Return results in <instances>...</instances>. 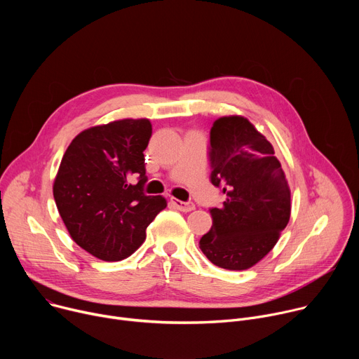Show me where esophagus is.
I'll list each match as a JSON object with an SVG mask.
<instances>
[{
	"label": "esophagus",
	"mask_w": 359,
	"mask_h": 359,
	"mask_svg": "<svg viewBox=\"0 0 359 359\" xmlns=\"http://www.w3.org/2000/svg\"><path fill=\"white\" fill-rule=\"evenodd\" d=\"M170 201H172L173 206H175L177 210H180V212L187 213V212L194 210V203H193V201H180V200L173 198V197L170 198Z\"/></svg>",
	"instance_id": "esophagus-1"
}]
</instances>
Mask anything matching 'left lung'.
Masks as SVG:
<instances>
[{"label": "left lung", "mask_w": 359, "mask_h": 359, "mask_svg": "<svg viewBox=\"0 0 359 359\" xmlns=\"http://www.w3.org/2000/svg\"><path fill=\"white\" fill-rule=\"evenodd\" d=\"M212 183L226 196L209 209L213 226L200 250L217 267L247 270L278 241L290 213V189L271 143L243 116H224L210 130Z\"/></svg>", "instance_id": "obj_1"}]
</instances>
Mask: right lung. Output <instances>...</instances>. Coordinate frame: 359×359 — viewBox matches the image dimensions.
Wrapping results in <instances>:
<instances>
[{"label":"right lung","instance_id":"right-lung-1","mask_svg":"<svg viewBox=\"0 0 359 359\" xmlns=\"http://www.w3.org/2000/svg\"><path fill=\"white\" fill-rule=\"evenodd\" d=\"M147 119H123L81 132L68 146L54 182V198L72 240L104 262L135 252L166 206L147 196L143 150Z\"/></svg>","mask_w":359,"mask_h":359}]
</instances>
